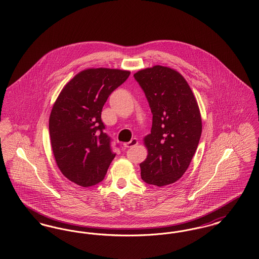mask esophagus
Here are the masks:
<instances>
[{
    "label": "esophagus",
    "instance_id": "34e87169",
    "mask_svg": "<svg viewBox=\"0 0 259 259\" xmlns=\"http://www.w3.org/2000/svg\"><path fill=\"white\" fill-rule=\"evenodd\" d=\"M138 145V140L134 138V139H132L129 143H126V144H124V148H133V147H136Z\"/></svg>",
    "mask_w": 259,
    "mask_h": 259
}]
</instances>
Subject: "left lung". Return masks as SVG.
<instances>
[{"mask_svg": "<svg viewBox=\"0 0 259 259\" xmlns=\"http://www.w3.org/2000/svg\"><path fill=\"white\" fill-rule=\"evenodd\" d=\"M152 112L150 134L144 138L147 159L140 164L148 185L165 186L179 181L197 149L202 118L197 101L185 77L160 65L134 74Z\"/></svg>", "mask_w": 259, "mask_h": 259, "instance_id": "left-lung-1", "label": "left lung"}]
</instances>
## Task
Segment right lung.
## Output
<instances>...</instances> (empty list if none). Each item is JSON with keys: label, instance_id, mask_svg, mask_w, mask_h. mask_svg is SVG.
<instances>
[{"label": "right lung", "instance_id": "obj_1", "mask_svg": "<svg viewBox=\"0 0 259 259\" xmlns=\"http://www.w3.org/2000/svg\"><path fill=\"white\" fill-rule=\"evenodd\" d=\"M129 71L90 68L63 87L50 116L51 148L62 174L80 186L102 182L115 154L104 132L102 109Z\"/></svg>", "mask_w": 259, "mask_h": 259}]
</instances>
